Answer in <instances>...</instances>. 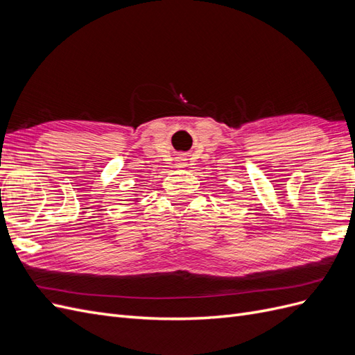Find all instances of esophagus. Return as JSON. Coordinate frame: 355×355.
Here are the masks:
<instances>
[{"instance_id": "obj_1", "label": "esophagus", "mask_w": 355, "mask_h": 355, "mask_svg": "<svg viewBox=\"0 0 355 355\" xmlns=\"http://www.w3.org/2000/svg\"><path fill=\"white\" fill-rule=\"evenodd\" d=\"M185 161H187V158H185L184 155L178 157V163H176V167H185Z\"/></svg>"}]
</instances>
